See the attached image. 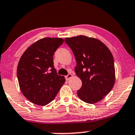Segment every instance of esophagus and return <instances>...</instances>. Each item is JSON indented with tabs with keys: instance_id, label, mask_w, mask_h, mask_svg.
<instances>
[{
	"instance_id": "esophagus-1",
	"label": "esophagus",
	"mask_w": 135,
	"mask_h": 135,
	"mask_svg": "<svg viewBox=\"0 0 135 135\" xmlns=\"http://www.w3.org/2000/svg\"><path fill=\"white\" fill-rule=\"evenodd\" d=\"M72 74H71V73H69V74H68L66 76H65V79L66 80H69L70 78L71 77H72Z\"/></svg>"
}]
</instances>
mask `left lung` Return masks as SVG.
Masks as SVG:
<instances>
[{
	"instance_id": "obj_1",
	"label": "left lung",
	"mask_w": 135,
	"mask_h": 135,
	"mask_svg": "<svg viewBox=\"0 0 135 135\" xmlns=\"http://www.w3.org/2000/svg\"><path fill=\"white\" fill-rule=\"evenodd\" d=\"M65 42L74 54L75 71L82 81L78 97L90 104L100 101L115 84V64L110 50L100 40L84 35L65 38Z\"/></svg>"
}]
</instances>
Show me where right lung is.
Instances as JSON below:
<instances>
[{
    "instance_id": "add662e5",
    "label": "right lung",
    "mask_w": 135,
    "mask_h": 135,
    "mask_svg": "<svg viewBox=\"0 0 135 135\" xmlns=\"http://www.w3.org/2000/svg\"><path fill=\"white\" fill-rule=\"evenodd\" d=\"M64 43L62 38H44L30 45L20 58L17 78L23 95L34 104L45 106L57 95L65 79L59 75L53 56Z\"/></svg>"
}]
</instances>
